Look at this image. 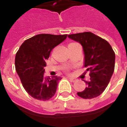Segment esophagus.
I'll list each match as a JSON object with an SVG mask.
<instances>
[{
  "instance_id": "esophagus-1",
  "label": "esophagus",
  "mask_w": 127,
  "mask_h": 127,
  "mask_svg": "<svg viewBox=\"0 0 127 127\" xmlns=\"http://www.w3.org/2000/svg\"><path fill=\"white\" fill-rule=\"evenodd\" d=\"M68 78H69L70 80H71L72 82H74L76 80L75 78H72V77H68Z\"/></svg>"
}]
</instances>
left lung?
Returning a JSON list of instances; mask_svg holds the SVG:
<instances>
[{
	"label": "left lung",
	"mask_w": 127,
	"mask_h": 127,
	"mask_svg": "<svg viewBox=\"0 0 127 127\" xmlns=\"http://www.w3.org/2000/svg\"><path fill=\"white\" fill-rule=\"evenodd\" d=\"M68 37L81 44L84 54V66L90 71L86 88L77 93L84 99H92L103 92L115 69V54L106 40L92 32L68 35Z\"/></svg>",
	"instance_id": "obj_1"
}]
</instances>
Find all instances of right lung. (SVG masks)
I'll return each instance as SVG.
<instances>
[{
    "label": "right lung",
    "mask_w": 127,
    "mask_h": 127,
    "mask_svg": "<svg viewBox=\"0 0 127 127\" xmlns=\"http://www.w3.org/2000/svg\"><path fill=\"white\" fill-rule=\"evenodd\" d=\"M67 35L38 34L22 44L15 57L16 70L29 95L38 100L46 101L55 94L61 77L44 75L46 59L52 49L59 45Z\"/></svg>",
    "instance_id": "add662e5"
}]
</instances>
